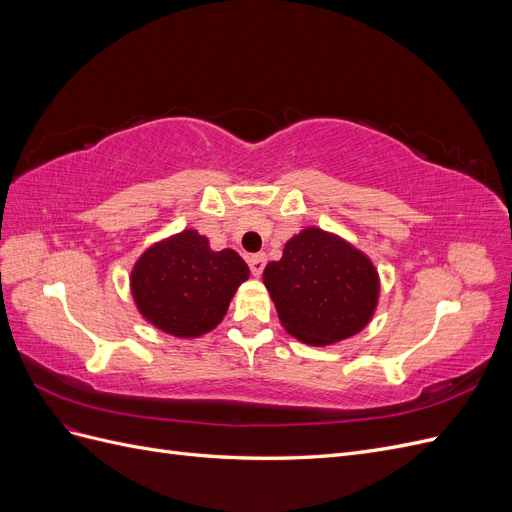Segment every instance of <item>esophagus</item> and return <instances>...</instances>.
Segmentation results:
<instances>
[{
    "mask_svg": "<svg viewBox=\"0 0 512 512\" xmlns=\"http://www.w3.org/2000/svg\"><path fill=\"white\" fill-rule=\"evenodd\" d=\"M247 262H250V269H252V275L254 277H260L262 271H265V265H267V256L265 254H254L247 258Z\"/></svg>",
    "mask_w": 512,
    "mask_h": 512,
    "instance_id": "obj_1",
    "label": "esophagus"
}]
</instances>
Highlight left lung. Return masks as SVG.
<instances>
[{
	"label": "left lung",
	"instance_id": "1",
	"mask_svg": "<svg viewBox=\"0 0 512 512\" xmlns=\"http://www.w3.org/2000/svg\"><path fill=\"white\" fill-rule=\"evenodd\" d=\"M282 327L309 346H329L363 331L380 297L378 271L346 239L303 228L262 273Z\"/></svg>",
	"mask_w": 512,
	"mask_h": 512
}]
</instances>
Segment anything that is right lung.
<instances>
[{"mask_svg":"<svg viewBox=\"0 0 512 512\" xmlns=\"http://www.w3.org/2000/svg\"><path fill=\"white\" fill-rule=\"evenodd\" d=\"M250 277L235 250L213 252L198 230L153 243L136 260L130 288L141 316L175 337H200L218 327L230 299Z\"/></svg>","mask_w":512,"mask_h":512,"instance_id":"add662e5","label":"right lung"}]
</instances>
